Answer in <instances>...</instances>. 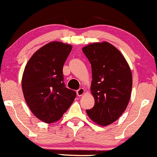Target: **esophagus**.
<instances>
[{
    "label": "esophagus",
    "mask_w": 157,
    "mask_h": 157,
    "mask_svg": "<svg viewBox=\"0 0 157 157\" xmlns=\"http://www.w3.org/2000/svg\"><path fill=\"white\" fill-rule=\"evenodd\" d=\"M85 90L83 88H79V89H78L77 90V95L78 96H82V95H83L84 94H85Z\"/></svg>",
    "instance_id": "34e87169"
}]
</instances>
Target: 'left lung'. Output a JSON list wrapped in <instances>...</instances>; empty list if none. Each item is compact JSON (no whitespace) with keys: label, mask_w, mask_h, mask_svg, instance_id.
<instances>
[{"label":"left lung","mask_w":157,"mask_h":157,"mask_svg":"<svg viewBox=\"0 0 157 157\" xmlns=\"http://www.w3.org/2000/svg\"><path fill=\"white\" fill-rule=\"evenodd\" d=\"M82 51L91 63V91L94 98V107L86 112L99 125L111 124L124 112L129 103L131 69L120 51L108 42L92 43Z\"/></svg>","instance_id":"left-lung-1"}]
</instances>
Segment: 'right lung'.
Instances as JSON below:
<instances>
[{"instance_id": "obj_1", "label": "right lung", "mask_w": 157, "mask_h": 157, "mask_svg": "<svg viewBox=\"0 0 157 157\" xmlns=\"http://www.w3.org/2000/svg\"><path fill=\"white\" fill-rule=\"evenodd\" d=\"M72 46L60 42L45 45L32 56L22 78L24 98L33 114L45 123L59 120L76 97L66 88L63 69Z\"/></svg>"}]
</instances>
